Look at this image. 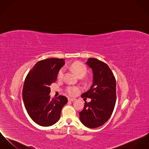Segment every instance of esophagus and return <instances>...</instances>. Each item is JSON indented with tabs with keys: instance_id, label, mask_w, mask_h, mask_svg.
<instances>
[{
	"instance_id": "esophagus-1",
	"label": "esophagus",
	"mask_w": 149,
	"mask_h": 149,
	"mask_svg": "<svg viewBox=\"0 0 149 149\" xmlns=\"http://www.w3.org/2000/svg\"><path fill=\"white\" fill-rule=\"evenodd\" d=\"M68 100H69V102H74V101L75 100V99L69 97V98H68Z\"/></svg>"
}]
</instances>
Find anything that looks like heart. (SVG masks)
I'll use <instances>...</instances> for the list:
<instances>
[{"mask_svg": "<svg viewBox=\"0 0 149 149\" xmlns=\"http://www.w3.org/2000/svg\"><path fill=\"white\" fill-rule=\"evenodd\" d=\"M71 69L74 71V72L77 75V76H78V77L83 78L84 76H85V75L87 73L86 67L85 66V65H84L82 63H75L72 64L71 66ZM64 71H65L64 68L60 69V70L59 71L58 74V79H61L63 78ZM78 90H79L78 88H77L76 87L69 86L66 88V91L68 92V93L70 95H74L75 93V92L78 91Z\"/></svg>", "mask_w": 149, "mask_h": 149, "instance_id": "b5f03b06", "label": "heart"}]
</instances>
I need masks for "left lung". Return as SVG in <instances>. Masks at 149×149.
I'll use <instances>...</instances> for the list:
<instances>
[{
    "instance_id": "left-lung-1",
    "label": "left lung",
    "mask_w": 149,
    "mask_h": 149,
    "mask_svg": "<svg viewBox=\"0 0 149 149\" xmlns=\"http://www.w3.org/2000/svg\"><path fill=\"white\" fill-rule=\"evenodd\" d=\"M86 64L92 70L93 80L90 89L81 97L91 100L85 102L79 118L84 126L96 128L104 125L112 114L116 100V83L113 72L104 62L90 58Z\"/></svg>"
}]
</instances>
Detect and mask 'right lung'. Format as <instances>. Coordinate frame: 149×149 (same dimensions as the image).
<instances>
[{
  "label": "right lung",
  "mask_w": 149,
  "mask_h": 149,
  "mask_svg": "<svg viewBox=\"0 0 149 149\" xmlns=\"http://www.w3.org/2000/svg\"><path fill=\"white\" fill-rule=\"evenodd\" d=\"M63 59L49 58L36 63L28 74L24 83L23 99L32 120L39 125L52 126L60 118L68 99L59 96L50 99V86L57 78L60 69L65 64Z\"/></svg>",
  "instance_id": "add662e5"
}]
</instances>
